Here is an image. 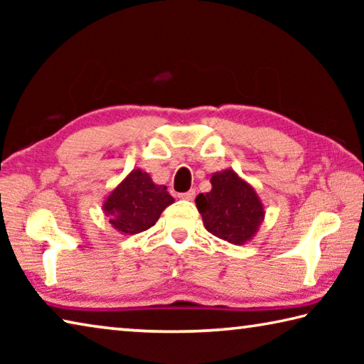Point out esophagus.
Here are the masks:
<instances>
[{"label": "esophagus", "mask_w": 364, "mask_h": 364, "mask_svg": "<svg viewBox=\"0 0 364 364\" xmlns=\"http://www.w3.org/2000/svg\"><path fill=\"white\" fill-rule=\"evenodd\" d=\"M178 197H180V199H184V200H193L196 197V189H189V191H186V193L178 194Z\"/></svg>", "instance_id": "34e87169"}]
</instances>
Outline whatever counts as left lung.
Segmentation results:
<instances>
[{
    "mask_svg": "<svg viewBox=\"0 0 364 364\" xmlns=\"http://www.w3.org/2000/svg\"><path fill=\"white\" fill-rule=\"evenodd\" d=\"M212 189L196 197V207L208 232L234 245L255 237L264 220V205L250 183L231 168L210 178Z\"/></svg>",
    "mask_w": 364,
    "mask_h": 364,
    "instance_id": "8db88e82",
    "label": "left lung"
}]
</instances>
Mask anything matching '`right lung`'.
Returning <instances> with one entry per match:
<instances>
[{
  "label": "right lung",
  "instance_id": "obj_1",
  "mask_svg": "<svg viewBox=\"0 0 364 364\" xmlns=\"http://www.w3.org/2000/svg\"><path fill=\"white\" fill-rule=\"evenodd\" d=\"M175 202L164 184L134 168L104 199L102 210L110 226L120 234H138L156 225L160 213Z\"/></svg>",
  "mask_w": 364,
  "mask_h": 364
}]
</instances>
